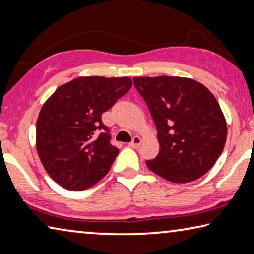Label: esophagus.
I'll return each instance as SVG.
<instances>
[{"mask_svg": "<svg viewBox=\"0 0 254 254\" xmlns=\"http://www.w3.org/2000/svg\"><path fill=\"white\" fill-rule=\"evenodd\" d=\"M141 142H142V140H141V138H140V136H134V138L132 139V142L130 143V146L133 147V148H138V147H140Z\"/></svg>", "mask_w": 254, "mask_h": 254, "instance_id": "esophagus-1", "label": "esophagus"}]
</instances>
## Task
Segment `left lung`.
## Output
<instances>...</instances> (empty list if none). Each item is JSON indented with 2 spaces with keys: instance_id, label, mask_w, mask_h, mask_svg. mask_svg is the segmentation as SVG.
Instances as JSON below:
<instances>
[{
  "instance_id": "left-lung-1",
  "label": "left lung",
  "mask_w": 254,
  "mask_h": 254,
  "mask_svg": "<svg viewBox=\"0 0 254 254\" xmlns=\"http://www.w3.org/2000/svg\"><path fill=\"white\" fill-rule=\"evenodd\" d=\"M142 96L157 128L159 154L149 170L173 183L198 180L223 152L227 124L215 96L195 80L182 76H138Z\"/></svg>"
}]
</instances>
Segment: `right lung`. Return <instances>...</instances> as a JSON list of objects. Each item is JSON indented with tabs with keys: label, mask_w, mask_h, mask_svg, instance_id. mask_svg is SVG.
Returning <instances> with one entry per match:
<instances>
[{
	"label": "right lung",
	"mask_w": 254,
	"mask_h": 254,
	"mask_svg": "<svg viewBox=\"0 0 254 254\" xmlns=\"http://www.w3.org/2000/svg\"><path fill=\"white\" fill-rule=\"evenodd\" d=\"M132 86L128 76H79L48 98L36 126V148L47 174L62 188L82 191L105 176L119 149L102 114Z\"/></svg>",
	"instance_id": "right-lung-1"
}]
</instances>
